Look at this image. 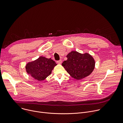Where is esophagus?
<instances>
[{
	"label": "esophagus",
	"instance_id": "esophagus-1",
	"mask_svg": "<svg viewBox=\"0 0 123 123\" xmlns=\"http://www.w3.org/2000/svg\"><path fill=\"white\" fill-rule=\"evenodd\" d=\"M57 63L58 64H61V63H62V60H58V61H57Z\"/></svg>",
	"mask_w": 123,
	"mask_h": 123
}]
</instances>
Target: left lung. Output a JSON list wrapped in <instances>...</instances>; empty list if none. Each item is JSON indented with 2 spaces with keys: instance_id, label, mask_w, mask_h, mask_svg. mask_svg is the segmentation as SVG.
I'll return each instance as SVG.
<instances>
[{
  "instance_id": "8db88e82",
  "label": "left lung",
  "mask_w": 123,
  "mask_h": 123,
  "mask_svg": "<svg viewBox=\"0 0 123 123\" xmlns=\"http://www.w3.org/2000/svg\"><path fill=\"white\" fill-rule=\"evenodd\" d=\"M67 60L62 65L73 78L80 80L90 75L95 68V62L93 57L86 52L81 54L72 51L67 55Z\"/></svg>"
}]
</instances>
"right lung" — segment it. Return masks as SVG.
<instances>
[{
	"label": "right lung",
	"instance_id": "right-lung-1",
	"mask_svg": "<svg viewBox=\"0 0 123 123\" xmlns=\"http://www.w3.org/2000/svg\"><path fill=\"white\" fill-rule=\"evenodd\" d=\"M56 65L51 58L40 56L36 60L28 62L25 68L28 74L35 80L41 81L51 74L52 69Z\"/></svg>",
	"mask_w": 123,
	"mask_h": 123
}]
</instances>
